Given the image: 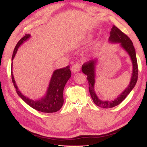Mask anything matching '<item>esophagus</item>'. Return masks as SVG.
Masks as SVG:
<instances>
[{
	"label": "esophagus",
	"instance_id": "obj_1",
	"mask_svg": "<svg viewBox=\"0 0 147 147\" xmlns=\"http://www.w3.org/2000/svg\"><path fill=\"white\" fill-rule=\"evenodd\" d=\"M80 69H81V64L78 63L74 64L73 65L71 66V70L72 71L74 72V73L79 71L80 70Z\"/></svg>",
	"mask_w": 147,
	"mask_h": 147
}]
</instances>
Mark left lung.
Here are the masks:
<instances>
[{"mask_svg":"<svg viewBox=\"0 0 147 147\" xmlns=\"http://www.w3.org/2000/svg\"><path fill=\"white\" fill-rule=\"evenodd\" d=\"M109 40L112 42H120L121 46L129 54L131 60L132 61L133 73L129 85L127 87V88H126V90H125L119 95V97H117V99H115L114 101H102L97 97L94 92V88L95 84V64H96L97 59L96 60L95 59L94 61L91 60L87 61L86 63H84L83 64L82 71L85 75L87 76V80L88 81L89 84V92L92 99H93L94 102L97 106L103 108V109H109V108L114 107L119 105L130 94V92L132 91V90L134 88V87L135 86L136 83H137L138 78L137 58H136L135 48L134 47L133 43L132 40H130V38L124 33L122 32L119 28L114 25L112 28L111 32H110Z\"/></svg>","mask_w":147,"mask_h":147,"instance_id":"left-lung-1","label":"left lung"}]
</instances>
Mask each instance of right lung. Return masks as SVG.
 Segmentation results:
<instances>
[{"instance_id":"add662e5","label":"right lung","mask_w":147,"mask_h":147,"mask_svg":"<svg viewBox=\"0 0 147 147\" xmlns=\"http://www.w3.org/2000/svg\"><path fill=\"white\" fill-rule=\"evenodd\" d=\"M29 37H30V34H26L17 42L13 50V53L11 60L13 59L19 46L22 45L24 41L26 40ZM70 77L71 71L69 66H67L63 68L56 69L55 71H54L52 77H51L46 96L42 99L37 100V101H33V100L30 99L28 97L24 96V95H22L18 89L14 80L13 76L11 64L12 82L13 83L15 88H16L17 94L26 103H27L33 109L45 113L55 112L61 109L64 102V88Z\"/></svg>"}]
</instances>
